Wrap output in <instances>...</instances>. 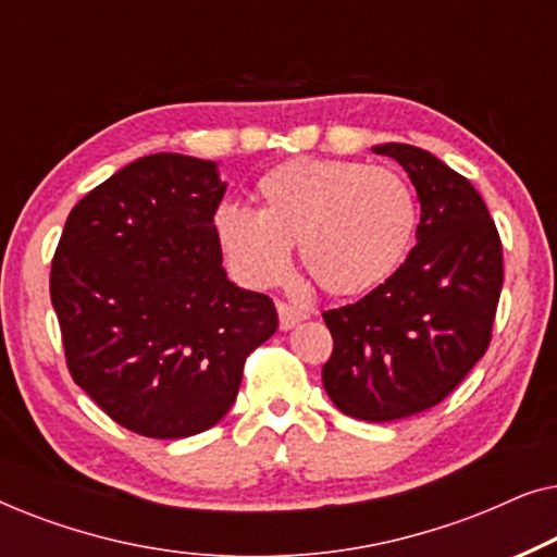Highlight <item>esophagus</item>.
<instances>
[{
    "instance_id": "esophagus-1",
    "label": "esophagus",
    "mask_w": 557,
    "mask_h": 557,
    "mask_svg": "<svg viewBox=\"0 0 557 557\" xmlns=\"http://www.w3.org/2000/svg\"><path fill=\"white\" fill-rule=\"evenodd\" d=\"M278 326L281 330H292V326H296L301 322V319H307V314L299 307H294V304H286V301H278Z\"/></svg>"
}]
</instances>
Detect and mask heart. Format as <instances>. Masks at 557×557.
Segmentation results:
<instances>
[{
    "instance_id": "obj_1",
    "label": "heart",
    "mask_w": 557,
    "mask_h": 557,
    "mask_svg": "<svg viewBox=\"0 0 557 557\" xmlns=\"http://www.w3.org/2000/svg\"><path fill=\"white\" fill-rule=\"evenodd\" d=\"M258 210L225 202L212 233L248 286L278 284L296 243L304 271L334 296L370 292L398 269L418 227L413 189L398 172L339 159H292L256 182Z\"/></svg>"
}]
</instances>
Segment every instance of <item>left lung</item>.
<instances>
[{
	"label": "left lung",
	"mask_w": 557,
	"mask_h": 557,
	"mask_svg": "<svg viewBox=\"0 0 557 557\" xmlns=\"http://www.w3.org/2000/svg\"><path fill=\"white\" fill-rule=\"evenodd\" d=\"M421 200L416 246L385 284L324 311L334 349L322 383L360 421H398L438 406L482 360L502 292V243L474 185L431 151L380 144Z\"/></svg>",
	"instance_id": "left-lung-1"
}]
</instances>
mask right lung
<instances>
[{
  "mask_svg": "<svg viewBox=\"0 0 557 557\" xmlns=\"http://www.w3.org/2000/svg\"><path fill=\"white\" fill-rule=\"evenodd\" d=\"M218 164L149 154L83 197L65 220L50 299L75 383L149 438H185L223 418L243 364L278 330L265 294L223 269L212 215Z\"/></svg>",
  "mask_w": 557,
  "mask_h": 557,
  "instance_id": "add662e5",
  "label": "right lung"
}]
</instances>
